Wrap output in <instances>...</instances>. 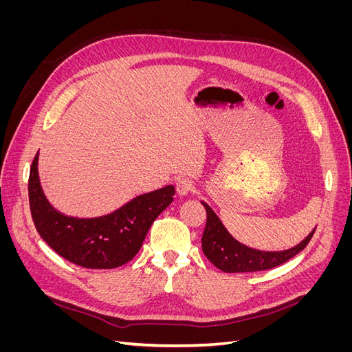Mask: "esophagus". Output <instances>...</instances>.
<instances>
[{"mask_svg": "<svg viewBox=\"0 0 352 352\" xmlns=\"http://www.w3.org/2000/svg\"><path fill=\"white\" fill-rule=\"evenodd\" d=\"M192 190H194V184L190 182V180H188V179H180V180H177V182H176V192H177L179 195L185 197V195H188L189 192H192Z\"/></svg>", "mask_w": 352, "mask_h": 352, "instance_id": "obj_1", "label": "esophagus"}]
</instances>
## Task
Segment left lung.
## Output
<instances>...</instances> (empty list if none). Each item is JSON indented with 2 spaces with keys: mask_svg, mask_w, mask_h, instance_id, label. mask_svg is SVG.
Returning <instances> with one entry per match:
<instances>
[{
  "mask_svg": "<svg viewBox=\"0 0 352 352\" xmlns=\"http://www.w3.org/2000/svg\"><path fill=\"white\" fill-rule=\"evenodd\" d=\"M207 211V223L202 233L201 245L206 257L216 265L217 269L226 273H243V272H260L273 269L285 261L292 258L294 255L301 252L307 243L310 242L316 228L295 247L283 251H261L243 245L233 238L229 230L223 225L220 217L216 214L207 202L201 201Z\"/></svg>",
  "mask_w": 352,
  "mask_h": 352,
  "instance_id": "obj_1",
  "label": "left lung"
}]
</instances>
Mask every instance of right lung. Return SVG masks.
Segmentation results:
<instances>
[{
	"label": "right lung",
	"mask_w": 352,
	"mask_h": 352,
	"mask_svg": "<svg viewBox=\"0 0 352 352\" xmlns=\"http://www.w3.org/2000/svg\"><path fill=\"white\" fill-rule=\"evenodd\" d=\"M39 151L30 166L29 206L41 238L63 258L87 269H114L131 261L153 221L173 201L175 186L145 192L109 214L73 217L45 197L38 172Z\"/></svg>",
	"instance_id": "obj_1"
}]
</instances>
